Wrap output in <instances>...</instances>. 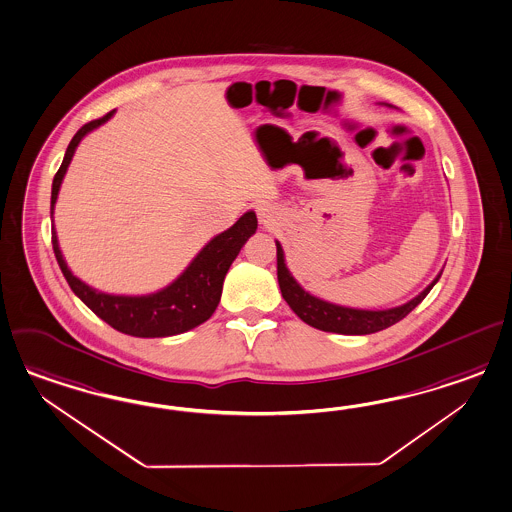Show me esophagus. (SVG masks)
<instances>
[{"label":"esophagus","instance_id":"1","mask_svg":"<svg viewBox=\"0 0 512 512\" xmlns=\"http://www.w3.org/2000/svg\"><path fill=\"white\" fill-rule=\"evenodd\" d=\"M257 212H259L261 221H266V219H268V208H266V206H259V208H257Z\"/></svg>","mask_w":512,"mask_h":512}]
</instances>
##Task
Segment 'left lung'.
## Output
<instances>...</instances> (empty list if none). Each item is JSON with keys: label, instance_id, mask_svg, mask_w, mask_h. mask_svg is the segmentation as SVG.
Masks as SVG:
<instances>
[{"label": "left lung", "instance_id": "8db88e82", "mask_svg": "<svg viewBox=\"0 0 512 512\" xmlns=\"http://www.w3.org/2000/svg\"><path fill=\"white\" fill-rule=\"evenodd\" d=\"M390 107V105H388ZM278 248V281L281 295L289 308L295 311L296 315L306 323V325L325 330V332H336V334H347V336H364V334H373L379 330H385L388 326L396 325L402 321L407 313L415 310L420 302L426 298V295L432 291L435 283L441 278L443 270L435 276L434 281L413 300L405 302L398 308L390 310H357V308H345L332 302L321 300L317 296L310 295L302 285L293 278L285 264V255L283 248L276 240Z\"/></svg>", "mask_w": 512, "mask_h": 512}]
</instances>
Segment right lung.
Returning <instances> with one entry per match:
<instances>
[{"instance_id": "obj_1", "label": "right lung", "mask_w": 512, "mask_h": 512, "mask_svg": "<svg viewBox=\"0 0 512 512\" xmlns=\"http://www.w3.org/2000/svg\"><path fill=\"white\" fill-rule=\"evenodd\" d=\"M114 112L116 110H110L109 114H105L103 118L82 125L77 135L69 142L62 167L58 169L52 182L50 216H54V204L62 187L63 176L67 172V167L75 155L80 140L93 129H97L99 125L109 122ZM255 231H257V216L253 210H249L234 223L231 229L214 236L197 253V257L189 263L186 270L167 287L150 295L140 296L109 295L80 281L69 270V266L63 259L54 227H52V248L69 287L97 317H101L118 332H124L135 338H167V336L184 334L212 317L221 298L223 279L227 276L240 249L248 242L249 236L255 234Z\"/></svg>"}]
</instances>
